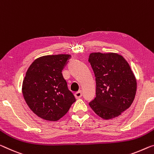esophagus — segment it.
I'll return each mask as SVG.
<instances>
[{"label":"esophagus","mask_w":154,"mask_h":154,"mask_svg":"<svg viewBox=\"0 0 154 154\" xmlns=\"http://www.w3.org/2000/svg\"><path fill=\"white\" fill-rule=\"evenodd\" d=\"M74 96H75V98L76 99H79L80 98V97L82 96V91H79L76 92V93L74 94Z\"/></svg>","instance_id":"1"}]
</instances>
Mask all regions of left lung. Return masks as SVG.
I'll use <instances>...</instances> for the list:
<instances>
[{"mask_svg": "<svg viewBox=\"0 0 154 154\" xmlns=\"http://www.w3.org/2000/svg\"><path fill=\"white\" fill-rule=\"evenodd\" d=\"M89 63L96 77V98L89 103L105 120L121 114L133 103L137 82L129 63L116 53H91Z\"/></svg>", "mask_w": 154, "mask_h": 154, "instance_id": "obj_1", "label": "left lung"}]
</instances>
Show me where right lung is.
Here are the masks:
<instances>
[{
    "label": "right lung",
    "instance_id": "add662e5",
    "mask_svg": "<svg viewBox=\"0 0 154 154\" xmlns=\"http://www.w3.org/2000/svg\"><path fill=\"white\" fill-rule=\"evenodd\" d=\"M69 58V54L42 56L36 59L26 72L23 97L30 109L42 119L58 120L75 101L62 74Z\"/></svg>",
    "mask_w": 154,
    "mask_h": 154
}]
</instances>
